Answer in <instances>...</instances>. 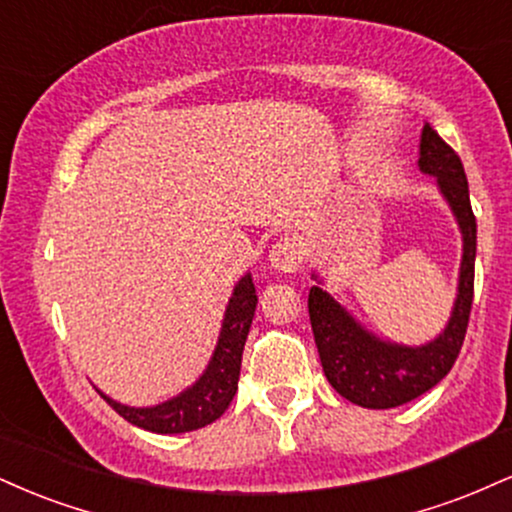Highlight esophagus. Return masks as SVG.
I'll use <instances>...</instances> for the list:
<instances>
[{
    "mask_svg": "<svg viewBox=\"0 0 512 512\" xmlns=\"http://www.w3.org/2000/svg\"><path fill=\"white\" fill-rule=\"evenodd\" d=\"M269 262L276 272L296 274L303 267V250L293 238H281L279 243L269 250Z\"/></svg>",
    "mask_w": 512,
    "mask_h": 512,
    "instance_id": "34e87169",
    "label": "esophagus"
}]
</instances>
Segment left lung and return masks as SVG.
I'll list each match as a JSON object with an SVG mask.
<instances>
[{"instance_id":"left-lung-1","label":"left lung","mask_w":512,"mask_h":512,"mask_svg":"<svg viewBox=\"0 0 512 512\" xmlns=\"http://www.w3.org/2000/svg\"><path fill=\"white\" fill-rule=\"evenodd\" d=\"M419 170L433 175L438 192L448 202L462 233L457 298L443 332L421 346L387 342L368 332L337 298L322 289V279L315 272L317 286L308 293L310 325L322 370L339 395L366 409L399 407L436 387L450 373L467 334L474 298L477 219L469 204V185L460 156L428 122L421 129Z\"/></svg>"}]
</instances>
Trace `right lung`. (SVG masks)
Listing matches in <instances>:
<instances>
[{
    "label": "right lung",
    "mask_w": 512,
    "mask_h": 512,
    "mask_svg": "<svg viewBox=\"0 0 512 512\" xmlns=\"http://www.w3.org/2000/svg\"><path fill=\"white\" fill-rule=\"evenodd\" d=\"M257 308V293L252 276L245 274L228 298L226 313H223L219 342L211 354L207 368L187 390L180 395L154 404V407H127L115 402L113 397L103 395L105 402L113 407L129 424L144 428L151 433H187L204 428L216 421L238 390L240 361H243V346L248 339L252 317Z\"/></svg>",
    "instance_id": "obj_1"
}]
</instances>
